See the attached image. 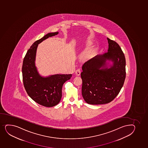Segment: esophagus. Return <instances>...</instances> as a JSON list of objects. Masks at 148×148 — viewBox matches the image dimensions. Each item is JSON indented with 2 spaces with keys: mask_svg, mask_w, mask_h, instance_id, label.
<instances>
[{
  "mask_svg": "<svg viewBox=\"0 0 148 148\" xmlns=\"http://www.w3.org/2000/svg\"><path fill=\"white\" fill-rule=\"evenodd\" d=\"M75 74L77 76H79L81 74V70L79 69H77L75 71Z\"/></svg>",
  "mask_w": 148,
  "mask_h": 148,
  "instance_id": "34e87169",
  "label": "esophagus"
}]
</instances>
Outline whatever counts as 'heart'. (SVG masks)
Instances as JSON below:
<instances>
[{
  "mask_svg": "<svg viewBox=\"0 0 148 148\" xmlns=\"http://www.w3.org/2000/svg\"><path fill=\"white\" fill-rule=\"evenodd\" d=\"M91 56V53H88V54L85 55L84 58V59H88V58L90 57Z\"/></svg>",
  "mask_w": 148,
  "mask_h": 148,
  "instance_id": "obj_1",
  "label": "heart"
}]
</instances>
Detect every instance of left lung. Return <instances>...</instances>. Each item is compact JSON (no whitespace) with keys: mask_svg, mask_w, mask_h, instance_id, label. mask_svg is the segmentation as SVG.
Masks as SVG:
<instances>
[{"mask_svg":"<svg viewBox=\"0 0 148 148\" xmlns=\"http://www.w3.org/2000/svg\"><path fill=\"white\" fill-rule=\"evenodd\" d=\"M108 40V52L86 62L81 74L82 93L86 103L102 105L111 102L119 94L126 78V59L119 45ZM113 64L107 66L106 60Z\"/></svg>","mask_w":148,"mask_h":148,"instance_id":"obj_1","label":"left lung"}]
</instances>
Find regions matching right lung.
<instances>
[{"label":"right lung","mask_w":148,"mask_h":148,"mask_svg":"<svg viewBox=\"0 0 148 148\" xmlns=\"http://www.w3.org/2000/svg\"><path fill=\"white\" fill-rule=\"evenodd\" d=\"M58 33H50L35 41L27 51L22 64V78L26 91L35 102L44 107H54L59 103L62 96V86L72 77V74H55L43 77L35 66L38 44Z\"/></svg>","instance_id":"add662e5"}]
</instances>
